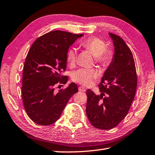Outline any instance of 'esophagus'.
Returning <instances> with one entry per match:
<instances>
[{
	"label": "esophagus",
	"instance_id": "obj_1",
	"mask_svg": "<svg viewBox=\"0 0 155 155\" xmlns=\"http://www.w3.org/2000/svg\"><path fill=\"white\" fill-rule=\"evenodd\" d=\"M79 91H81V92H86V88L84 87V86H80L79 87Z\"/></svg>",
	"mask_w": 155,
	"mask_h": 155
}]
</instances>
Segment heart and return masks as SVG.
Returning a JSON list of instances; mask_svg holds the SVG:
<instances>
[{"label": "heart", "instance_id": "1", "mask_svg": "<svg viewBox=\"0 0 155 155\" xmlns=\"http://www.w3.org/2000/svg\"><path fill=\"white\" fill-rule=\"evenodd\" d=\"M81 45L90 51L94 55L97 62L108 63L111 59V52L107 50L106 44L98 37L92 36L83 40ZM78 51L72 48L67 52V61L70 65H74L77 60ZM97 76V71L94 69H79L73 71L71 78L73 80L85 86H90Z\"/></svg>", "mask_w": 155, "mask_h": 155}]
</instances>
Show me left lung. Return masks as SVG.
Here are the masks:
<instances>
[{
    "instance_id": "obj_1",
    "label": "left lung",
    "mask_w": 155,
    "mask_h": 155,
    "mask_svg": "<svg viewBox=\"0 0 155 155\" xmlns=\"http://www.w3.org/2000/svg\"><path fill=\"white\" fill-rule=\"evenodd\" d=\"M114 54L99 84L100 95L87 90L86 114L97 129L110 130L123 120L135 97L137 75L132 52L124 40L109 33Z\"/></svg>"
}]
</instances>
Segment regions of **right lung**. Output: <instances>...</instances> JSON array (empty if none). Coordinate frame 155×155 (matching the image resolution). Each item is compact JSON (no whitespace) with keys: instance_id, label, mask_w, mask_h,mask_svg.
<instances>
[{"instance_id":"1","label":"right lung","mask_w":155,"mask_h":155,"mask_svg":"<svg viewBox=\"0 0 155 155\" xmlns=\"http://www.w3.org/2000/svg\"><path fill=\"white\" fill-rule=\"evenodd\" d=\"M83 36L52 31L31 45L23 66L21 95L26 113L36 124H54L69 99L78 92L75 83L58 92L54 91V86L68 82V77L61 75L67 68V52L70 46Z\"/></svg>"}]
</instances>
